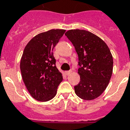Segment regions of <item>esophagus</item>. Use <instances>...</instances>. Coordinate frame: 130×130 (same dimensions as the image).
<instances>
[{"label": "esophagus", "instance_id": "1", "mask_svg": "<svg viewBox=\"0 0 130 130\" xmlns=\"http://www.w3.org/2000/svg\"><path fill=\"white\" fill-rule=\"evenodd\" d=\"M71 72H72V71H65V74H66V75H70V74H71Z\"/></svg>", "mask_w": 130, "mask_h": 130}]
</instances>
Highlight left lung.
<instances>
[{
  "instance_id": "obj_1",
  "label": "left lung",
  "mask_w": 130,
  "mask_h": 130,
  "mask_svg": "<svg viewBox=\"0 0 130 130\" xmlns=\"http://www.w3.org/2000/svg\"><path fill=\"white\" fill-rule=\"evenodd\" d=\"M75 47L80 82L74 86L77 96L91 101L101 96L113 73V59L109 47L94 34L84 29H71L65 34Z\"/></svg>"
}]
</instances>
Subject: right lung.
<instances>
[{
    "instance_id": "add662e5",
    "label": "right lung",
    "mask_w": 130,
    "mask_h": 130,
    "mask_svg": "<svg viewBox=\"0 0 130 130\" xmlns=\"http://www.w3.org/2000/svg\"><path fill=\"white\" fill-rule=\"evenodd\" d=\"M65 32V29H57L40 33L24 48L20 62L21 75L29 94L38 101L53 99L63 80L53 51Z\"/></svg>"
}]
</instances>
